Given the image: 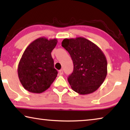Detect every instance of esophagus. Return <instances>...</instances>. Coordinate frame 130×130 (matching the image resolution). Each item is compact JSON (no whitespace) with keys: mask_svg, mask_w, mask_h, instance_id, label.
I'll return each mask as SVG.
<instances>
[{"mask_svg":"<svg viewBox=\"0 0 130 130\" xmlns=\"http://www.w3.org/2000/svg\"><path fill=\"white\" fill-rule=\"evenodd\" d=\"M59 74H60V75H62V74H63V70H59Z\"/></svg>","mask_w":130,"mask_h":130,"instance_id":"esophagus-1","label":"esophagus"}]
</instances>
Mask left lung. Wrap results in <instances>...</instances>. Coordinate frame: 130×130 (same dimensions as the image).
Returning a JSON list of instances; mask_svg holds the SVG:
<instances>
[{"label":"left lung","mask_w":130,"mask_h":130,"mask_svg":"<svg viewBox=\"0 0 130 130\" xmlns=\"http://www.w3.org/2000/svg\"><path fill=\"white\" fill-rule=\"evenodd\" d=\"M61 45L73 62V71L67 79L72 89L81 95L96 90L107 74V61L102 50L83 37L64 39Z\"/></svg>","instance_id":"obj_1"}]
</instances>
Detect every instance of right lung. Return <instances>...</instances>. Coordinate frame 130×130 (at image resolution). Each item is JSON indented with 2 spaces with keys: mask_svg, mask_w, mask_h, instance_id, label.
Wrapping results in <instances>:
<instances>
[{
  "mask_svg": "<svg viewBox=\"0 0 130 130\" xmlns=\"http://www.w3.org/2000/svg\"><path fill=\"white\" fill-rule=\"evenodd\" d=\"M57 39L39 38L28 46L19 61L18 73L21 84L28 91L40 93L48 89L57 76L51 51Z\"/></svg>",
  "mask_w": 130,
  "mask_h": 130,
  "instance_id": "1",
  "label": "right lung"
}]
</instances>
